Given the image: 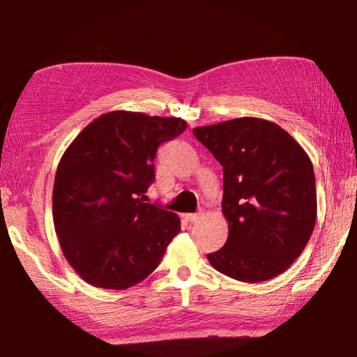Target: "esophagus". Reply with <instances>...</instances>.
Listing matches in <instances>:
<instances>
[{
    "instance_id": "obj_1",
    "label": "esophagus",
    "mask_w": 357,
    "mask_h": 357,
    "mask_svg": "<svg viewBox=\"0 0 357 357\" xmlns=\"http://www.w3.org/2000/svg\"><path fill=\"white\" fill-rule=\"evenodd\" d=\"M184 219L189 222H197L198 219H200V214H184Z\"/></svg>"
}]
</instances>
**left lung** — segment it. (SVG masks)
I'll list each match as a JSON object with an SVG mask.
<instances>
[{"label":"left lung","mask_w":357,"mask_h":357,"mask_svg":"<svg viewBox=\"0 0 357 357\" xmlns=\"http://www.w3.org/2000/svg\"><path fill=\"white\" fill-rule=\"evenodd\" d=\"M223 167L225 245L208 253L219 273L247 283L280 275L298 258L317 222L309 155L271 121L238 118L193 129Z\"/></svg>","instance_id":"8db88e82"}]
</instances>
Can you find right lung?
<instances>
[{
    "label": "right lung",
    "instance_id": "right-lung-1",
    "mask_svg": "<svg viewBox=\"0 0 357 357\" xmlns=\"http://www.w3.org/2000/svg\"><path fill=\"white\" fill-rule=\"evenodd\" d=\"M181 118L110 112L77 135L59 160L53 222L66 259L89 285L126 289L159 266L179 217L144 203L162 143L183 134Z\"/></svg>",
    "mask_w": 357,
    "mask_h": 357
}]
</instances>
